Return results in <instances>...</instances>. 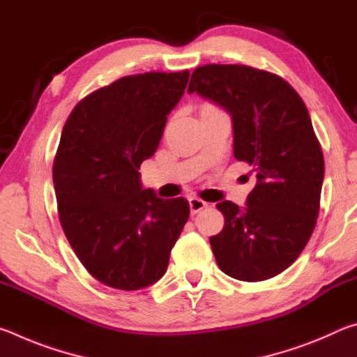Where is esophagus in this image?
<instances>
[{
    "mask_svg": "<svg viewBox=\"0 0 357 357\" xmlns=\"http://www.w3.org/2000/svg\"><path fill=\"white\" fill-rule=\"evenodd\" d=\"M189 206H190V213H192V214H197V213H200L202 209L206 208L208 203L203 202L202 198L190 197V198H189Z\"/></svg>",
    "mask_w": 357,
    "mask_h": 357,
    "instance_id": "1",
    "label": "esophagus"
}]
</instances>
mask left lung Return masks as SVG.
Masks as SVG:
<instances>
[{"instance_id":"8db88e82","label":"left lung","mask_w":357,"mask_h":357,"mask_svg":"<svg viewBox=\"0 0 357 357\" xmlns=\"http://www.w3.org/2000/svg\"><path fill=\"white\" fill-rule=\"evenodd\" d=\"M187 91L229 112L234 157L257 174L244 209L217 203L225 225L209 238L215 261L233 279H271L296 261L317 225L324 159L309 110L282 77L243 64L197 68Z\"/></svg>"}]
</instances>
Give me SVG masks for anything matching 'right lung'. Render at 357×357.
Returning a JSON list of instances; mask_svg holds the SVG:
<instances>
[{
  "instance_id": "1",
  "label": "right lung",
  "mask_w": 357,
  "mask_h": 357,
  "mask_svg": "<svg viewBox=\"0 0 357 357\" xmlns=\"http://www.w3.org/2000/svg\"><path fill=\"white\" fill-rule=\"evenodd\" d=\"M189 70L144 72L96 89L66 121L53 162L58 215L94 279L140 289L165 274L189 203L142 189L140 165L155 153Z\"/></svg>"
}]
</instances>
